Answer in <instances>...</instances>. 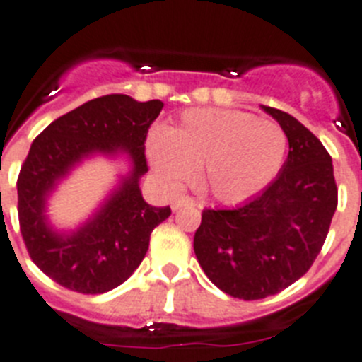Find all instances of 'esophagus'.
Segmentation results:
<instances>
[{
    "label": "esophagus",
    "instance_id": "obj_1",
    "mask_svg": "<svg viewBox=\"0 0 362 362\" xmlns=\"http://www.w3.org/2000/svg\"><path fill=\"white\" fill-rule=\"evenodd\" d=\"M187 205H196V202H194L192 197H187V196L175 197L174 202H172V209H174V211H177V209H181V206H187Z\"/></svg>",
    "mask_w": 362,
    "mask_h": 362
}]
</instances>
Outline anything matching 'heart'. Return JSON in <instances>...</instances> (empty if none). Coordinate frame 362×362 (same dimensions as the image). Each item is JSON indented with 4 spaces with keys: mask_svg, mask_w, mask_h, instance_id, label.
Segmentation results:
<instances>
[{
    "mask_svg": "<svg viewBox=\"0 0 362 362\" xmlns=\"http://www.w3.org/2000/svg\"><path fill=\"white\" fill-rule=\"evenodd\" d=\"M287 135L269 119L223 107L183 113L175 126L148 135L157 177L177 190L199 168V185L218 202L240 203L262 192L286 159Z\"/></svg>",
    "mask_w": 362,
    "mask_h": 362,
    "instance_id": "heart-1",
    "label": "heart"
}]
</instances>
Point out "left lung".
Segmentation results:
<instances>
[{"mask_svg": "<svg viewBox=\"0 0 362 362\" xmlns=\"http://www.w3.org/2000/svg\"><path fill=\"white\" fill-rule=\"evenodd\" d=\"M287 135L289 153L264 192L236 209H206L194 252L216 287L234 298L276 295L308 273L337 209L332 157L286 111L262 106Z\"/></svg>", "mask_w": 362, "mask_h": 362, "instance_id": "1", "label": "left lung"}]
</instances>
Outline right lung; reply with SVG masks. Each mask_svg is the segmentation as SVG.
<instances>
[{"label": "right lung", "instance_id": "add662e5", "mask_svg": "<svg viewBox=\"0 0 362 362\" xmlns=\"http://www.w3.org/2000/svg\"><path fill=\"white\" fill-rule=\"evenodd\" d=\"M163 106L128 95L93 98L51 122L30 144L18 175L21 236L34 264L71 291L98 295L126 282L146 255L151 230L172 214L170 206L148 205L139 188L148 172V128ZM95 155H124L130 172L78 229L57 231L45 214L47 199Z\"/></svg>", "mask_w": 362, "mask_h": 362}]
</instances>
